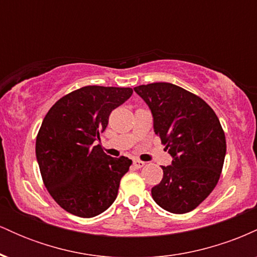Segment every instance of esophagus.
Masks as SVG:
<instances>
[{
  "label": "esophagus",
  "instance_id": "1",
  "mask_svg": "<svg viewBox=\"0 0 257 257\" xmlns=\"http://www.w3.org/2000/svg\"><path fill=\"white\" fill-rule=\"evenodd\" d=\"M133 166H134L135 168H138V169H140V168H143L144 166H145V162L139 161V159H135V161L133 162Z\"/></svg>",
  "mask_w": 257,
  "mask_h": 257
}]
</instances>
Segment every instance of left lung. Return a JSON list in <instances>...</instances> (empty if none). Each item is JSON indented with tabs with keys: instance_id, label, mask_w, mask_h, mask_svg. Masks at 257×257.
I'll return each instance as SVG.
<instances>
[{
	"instance_id": "8db88e82",
	"label": "left lung",
	"mask_w": 257,
	"mask_h": 257,
	"mask_svg": "<svg viewBox=\"0 0 257 257\" xmlns=\"http://www.w3.org/2000/svg\"><path fill=\"white\" fill-rule=\"evenodd\" d=\"M134 90L151 110L153 131L173 157L152 198L164 210L185 214L204 200L219 181L226 156L220 120L203 99L173 83L139 85Z\"/></svg>"
}]
</instances>
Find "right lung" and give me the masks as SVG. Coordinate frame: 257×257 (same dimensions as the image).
Wrapping results in <instances>:
<instances>
[{"label":"right lung","mask_w":257,"mask_h":257,"mask_svg":"<svg viewBox=\"0 0 257 257\" xmlns=\"http://www.w3.org/2000/svg\"><path fill=\"white\" fill-rule=\"evenodd\" d=\"M132 88L87 85L59 99L44 117L36 158L44 186L61 208L94 217L111 206L132 161L113 158L94 143L108 116L132 96Z\"/></svg>","instance_id":"obj_1"}]
</instances>
